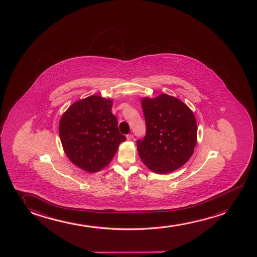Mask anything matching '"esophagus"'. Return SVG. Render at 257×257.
I'll use <instances>...</instances> for the list:
<instances>
[{
	"label": "esophagus",
	"instance_id": "1",
	"mask_svg": "<svg viewBox=\"0 0 257 257\" xmlns=\"http://www.w3.org/2000/svg\"><path fill=\"white\" fill-rule=\"evenodd\" d=\"M126 140H128V141H130V140H132V139L134 138V136H133L132 134L126 135Z\"/></svg>",
	"mask_w": 257,
	"mask_h": 257
}]
</instances>
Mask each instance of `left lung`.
<instances>
[{
  "instance_id": "obj_1",
  "label": "left lung",
  "mask_w": 257,
  "mask_h": 257,
  "mask_svg": "<svg viewBox=\"0 0 257 257\" xmlns=\"http://www.w3.org/2000/svg\"><path fill=\"white\" fill-rule=\"evenodd\" d=\"M146 135L138 141V154L150 170L169 174L190 159L197 141V124L181 99L160 94L142 99Z\"/></svg>"
}]
</instances>
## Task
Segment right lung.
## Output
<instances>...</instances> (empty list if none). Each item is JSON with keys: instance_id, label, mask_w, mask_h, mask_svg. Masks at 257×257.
<instances>
[{"instance_id": "right-lung-1", "label": "right lung", "mask_w": 257, "mask_h": 257, "mask_svg": "<svg viewBox=\"0 0 257 257\" xmlns=\"http://www.w3.org/2000/svg\"><path fill=\"white\" fill-rule=\"evenodd\" d=\"M112 100L91 95L73 103L59 123L62 147L80 169L96 173L105 168L126 140L112 114Z\"/></svg>"}]
</instances>
